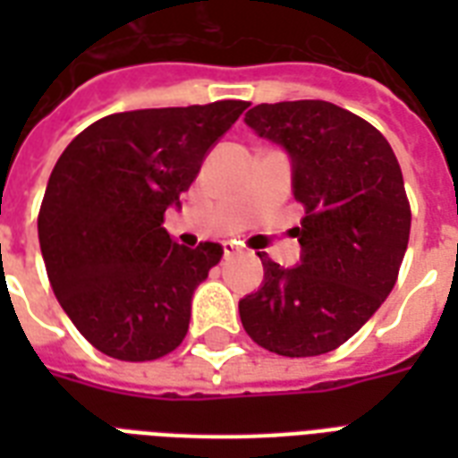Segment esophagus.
<instances>
[{
	"label": "esophagus",
	"instance_id": "obj_1",
	"mask_svg": "<svg viewBox=\"0 0 458 458\" xmlns=\"http://www.w3.org/2000/svg\"><path fill=\"white\" fill-rule=\"evenodd\" d=\"M235 254H240V247L235 242H223V257L230 259L235 257Z\"/></svg>",
	"mask_w": 458,
	"mask_h": 458
}]
</instances>
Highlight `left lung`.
Returning <instances> with one entry per match:
<instances>
[{
  "label": "left lung",
  "mask_w": 458,
  "mask_h": 458,
  "mask_svg": "<svg viewBox=\"0 0 458 458\" xmlns=\"http://www.w3.org/2000/svg\"><path fill=\"white\" fill-rule=\"evenodd\" d=\"M247 125L290 152L294 199L304 207L301 264L268 254L264 285L240 301L259 347L280 356L333 352L377 311L397 283L411 230L399 161L383 132L320 99L259 104Z\"/></svg>",
  "instance_id": "8db88e82"
}]
</instances>
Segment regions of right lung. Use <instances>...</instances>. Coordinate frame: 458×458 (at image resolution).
Listing matches in <instances>:
<instances>
[{
    "label": "right lung",
    "mask_w": 458,
    "mask_h": 458,
    "mask_svg": "<svg viewBox=\"0 0 458 458\" xmlns=\"http://www.w3.org/2000/svg\"><path fill=\"white\" fill-rule=\"evenodd\" d=\"M250 102L111 114L64 149L38 216L61 309L102 354L154 361L185 340L190 304L221 244L173 242L164 214Z\"/></svg>",
    "instance_id": "right-lung-1"
}]
</instances>
